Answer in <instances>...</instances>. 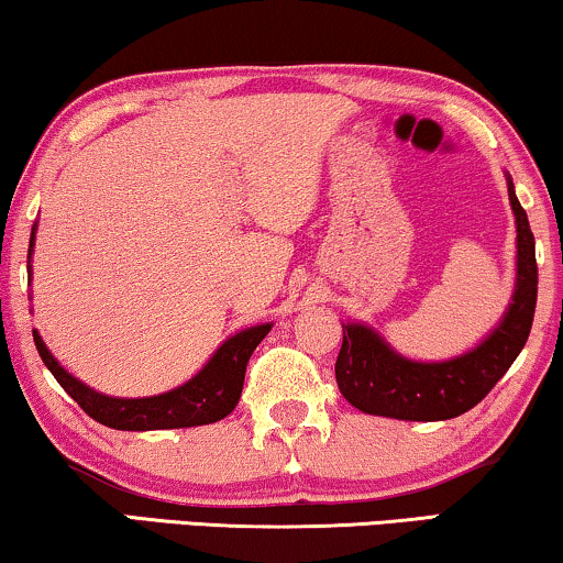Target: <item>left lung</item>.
<instances>
[{"label":"left lung","instance_id":"left-lung-1","mask_svg":"<svg viewBox=\"0 0 563 563\" xmlns=\"http://www.w3.org/2000/svg\"><path fill=\"white\" fill-rule=\"evenodd\" d=\"M507 195L518 222V284L505 320L474 351L441 364L402 358L372 328L343 325L335 382L341 395L361 412L428 422L459 418L479 405L518 358L533 325L538 264L533 230L512 181H507Z\"/></svg>","mask_w":563,"mask_h":563}]
</instances>
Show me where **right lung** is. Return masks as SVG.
<instances>
[{"label":"right lung","mask_w":563,"mask_h":563,"mask_svg":"<svg viewBox=\"0 0 563 563\" xmlns=\"http://www.w3.org/2000/svg\"><path fill=\"white\" fill-rule=\"evenodd\" d=\"M33 243L35 228L33 235H30L27 266L30 253H33ZM268 330H272V325L266 322V325L249 328L243 330V333L228 338L195 379L166 391V395L143 399H118L89 389L87 384L74 379L71 374L58 366V361L51 356L48 349H45L41 335L33 333V338L43 364L48 366V372L56 376V382L71 395L74 402L79 405L89 418H95L97 422H102V426L114 430H166L207 426V422H218L225 418V415L233 412L238 399H241L245 366H249L251 353L256 351V345L261 341H264Z\"/></svg>","instance_id":"1"}]
</instances>
